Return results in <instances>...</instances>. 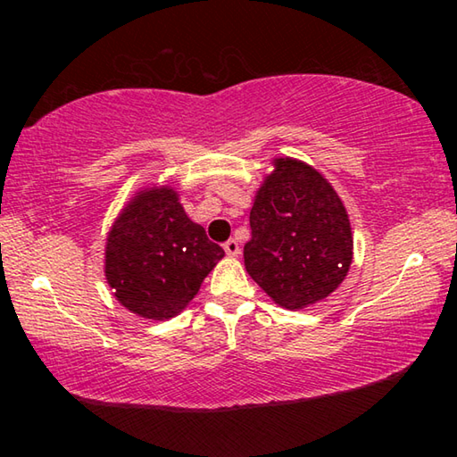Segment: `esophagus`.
Here are the masks:
<instances>
[{
  "instance_id": "34e87169",
  "label": "esophagus",
  "mask_w": 457,
  "mask_h": 457,
  "mask_svg": "<svg viewBox=\"0 0 457 457\" xmlns=\"http://www.w3.org/2000/svg\"><path fill=\"white\" fill-rule=\"evenodd\" d=\"M223 250H226L228 256L234 258V256H237V253H239V244L236 242V239H228V242L223 244Z\"/></svg>"
}]
</instances>
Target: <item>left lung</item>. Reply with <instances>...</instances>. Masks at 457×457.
<instances>
[{
    "label": "left lung",
    "instance_id": "left-lung-1",
    "mask_svg": "<svg viewBox=\"0 0 457 457\" xmlns=\"http://www.w3.org/2000/svg\"><path fill=\"white\" fill-rule=\"evenodd\" d=\"M250 228L245 270L276 304L294 311L319 303L349 272V215L332 185L303 161H274L253 201Z\"/></svg>",
    "mask_w": 457,
    "mask_h": 457
}]
</instances>
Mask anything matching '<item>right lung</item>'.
Segmentation results:
<instances>
[{
    "mask_svg": "<svg viewBox=\"0 0 457 457\" xmlns=\"http://www.w3.org/2000/svg\"><path fill=\"white\" fill-rule=\"evenodd\" d=\"M104 274L119 303L143 319L179 314L223 250L193 223L171 187L146 189L120 212L106 239Z\"/></svg>",
    "mask_w": 457,
    "mask_h": 457,
    "instance_id": "right-lung-1",
    "label": "right lung"
}]
</instances>
